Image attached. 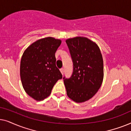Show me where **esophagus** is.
<instances>
[{"instance_id": "esophagus-1", "label": "esophagus", "mask_w": 131, "mask_h": 131, "mask_svg": "<svg viewBox=\"0 0 131 131\" xmlns=\"http://www.w3.org/2000/svg\"><path fill=\"white\" fill-rule=\"evenodd\" d=\"M60 71H61V74L63 75L64 72V69H63V68H62V69H60Z\"/></svg>"}]
</instances>
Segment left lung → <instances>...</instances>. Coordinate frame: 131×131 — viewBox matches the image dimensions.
<instances>
[{
  "label": "left lung",
  "instance_id": "8db88e82",
  "mask_svg": "<svg viewBox=\"0 0 131 131\" xmlns=\"http://www.w3.org/2000/svg\"><path fill=\"white\" fill-rule=\"evenodd\" d=\"M66 42L73 62L71 78H64L67 95L76 103H83L95 95L103 83V56L98 45L86 37L77 36Z\"/></svg>",
  "mask_w": 131,
  "mask_h": 131
}]
</instances>
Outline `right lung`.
Segmentation results:
<instances>
[{"label": "right lung", "instance_id": "obj_1", "mask_svg": "<svg viewBox=\"0 0 131 131\" xmlns=\"http://www.w3.org/2000/svg\"><path fill=\"white\" fill-rule=\"evenodd\" d=\"M61 40L52 37L39 39L28 46L20 62V77L25 92L36 101L51 94L62 76L56 66L55 53Z\"/></svg>", "mask_w": 131, "mask_h": 131}]
</instances>
